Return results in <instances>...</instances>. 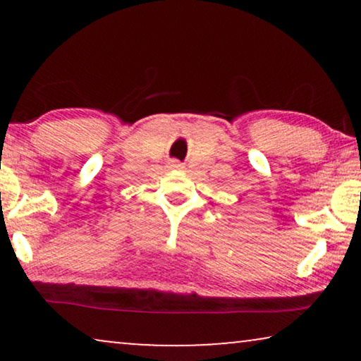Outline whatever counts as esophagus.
<instances>
[{
    "mask_svg": "<svg viewBox=\"0 0 361 361\" xmlns=\"http://www.w3.org/2000/svg\"><path fill=\"white\" fill-rule=\"evenodd\" d=\"M171 167H182V164L177 159H172L171 161Z\"/></svg>",
    "mask_w": 361,
    "mask_h": 361,
    "instance_id": "obj_1",
    "label": "esophagus"
}]
</instances>
